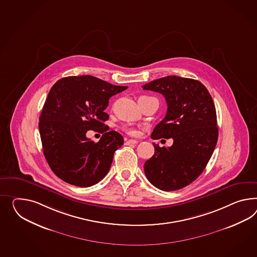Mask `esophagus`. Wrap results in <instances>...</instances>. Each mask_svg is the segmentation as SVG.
<instances>
[{"label":"esophagus","mask_w":257,"mask_h":257,"mask_svg":"<svg viewBox=\"0 0 257 257\" xmlns=\"http://www.w3.org/2000/svg\"><path fill=\"white\" fill-rule=\"evenodd\" d=\"M136 144H138V141L136 140H127L125 143V145H136Z\"/></svg>","instance_id":"1"}]
</instances>
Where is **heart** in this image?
<instances>
[{"label":"heart","mask_w":257,"mask_h":257,"mask_svg":"<svg viewBox=\"0 0 257 257\" xmlns=\"http://www.w3.org/2000/svg\"><path fill=\"white\" fill-rule=\"evenodd\" d=\"M141 98H146V96H142ZM124 131H125L127 134L132 135V136H137L139 134L138 130L134 128V127H131V126H125L124 127Z\"/></svg>","instance_id":"obj_1"}]
</instances>
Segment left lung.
Returning a JSON list of instances; mask_svg holds the SVG:
<instances>
[{
    "instance_id": "obj_1",
    "label": "left lung",
    "mask_w": 257,
    "mask_h": 257,
    "mask_svg": "<svg viewBox=\"0 0 257 257\" xmlns=\"http://www.w3.org/2000/svg\"><path fill=\"white\" fill-rule=\"evenodd\" d=\"M142 87L162 94L168 105L151 138L173 139L168 148L153 144L155 155L145 163V176L160 190L184 188L204 171L217 144V117L211 94L198 80L175 75Z\"/></svg>"
}]
</instances>
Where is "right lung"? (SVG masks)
<instances>
[{"label": "right lung", "instance_id": "right-lung-1", "mask_svg": "<svg viewBox=\"0 0 257 257\" xmlns=\"http://www.w3.org/2000/svg\"><path fill=\"white\" fill-rule=\"evenodd\" d=\"M126 88L91 75L64 77L51 87L40 115L39 132L45 158L59 179L87 187L105 177L124 139L108 131L104 110L112 96ZM87 130L104 135L95 143L86 138Z\"/></svg>", "mask_w": 257, "mask_h": 257}]
</instances>
